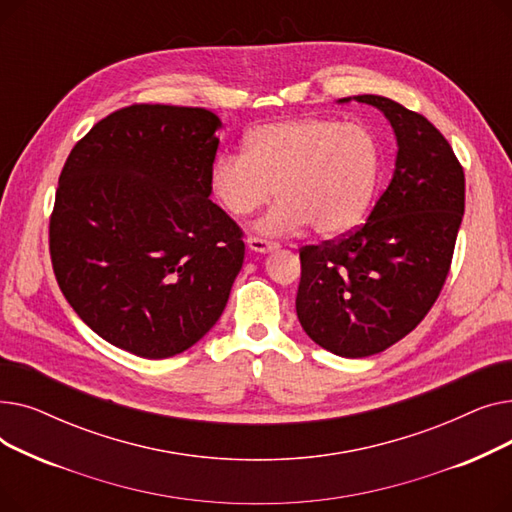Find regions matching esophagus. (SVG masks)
I'll return each mask as SVG.
<instances>
[{
    "instance_id": "1",
    "label": "esophagus",
    "mask_w": 512,
    "mask_h": 512,
    "mask_svg": "<svg viewBox=\"0 0 512 512\" xmlns=\"http://www.w3.org/2000/svg\"><path fill=\"white\" fill-rule=\"evenodd\" d=\"M247 245L255 253H270V251H276L280 247L278 242L267 240V238H259V236H249L247 238Z\"/></svg>"
}]
</instances>
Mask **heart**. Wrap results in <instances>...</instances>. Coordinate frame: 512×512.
<instances>
[{"mask_svg":"<svg viewBox=\"0 0 512 512\" xmlns=\"http://www.w3.org/2000/svg\"><path fill=\"white\" fill-rule=\"evenodd\" d=\"M382 166L375 134L363 124L330 118H288L253 128L245 153H224L211 164L209 191L234 218L267 201L257 230L270 236L299 232L338 236L359 224Z\"/></svg>","mask_w":512,"mask_h":512,"instance_id":"obj_1","label":"heart"}]
</instances>
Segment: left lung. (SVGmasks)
<instances>
[{"label": "left lung", "instance_id": "1", "mask_svg": "<svg viewBox=\"0 0 512 512\" xmlns=\"http://www.w3.org/2000/svg\"><path fill=\"white\" fill-rule=\"evenodd\" d=\"M355 99L392 124L396 168L365 224L301 249L297 292L307 336L348 359L382 353L419 326L446 282L465 213V172L442 132L388 97Z\"/></svg>", "mask_w": 512, "mask_h": 512}]
</instances>
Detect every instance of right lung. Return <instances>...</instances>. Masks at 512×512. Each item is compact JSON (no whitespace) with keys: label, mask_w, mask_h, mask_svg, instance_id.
Segmentation results:
<instances>
[{"label":"right lung","mask_w":512,"mask_h":512,"mask_svg":"<svg viewBox=\"0 0 512 512\" xmlns=\"http://www.w3.org/2000/svg\"><path fill=\"white\" fill-rule=\"evenodd\" d=\"M220 118L134 103L70 151L49 218L60 290L103 340L168 359L220 319L245 259L242 230L211 203Z\"/></svg>","instance_id":"add662e5"}]
</instances>
